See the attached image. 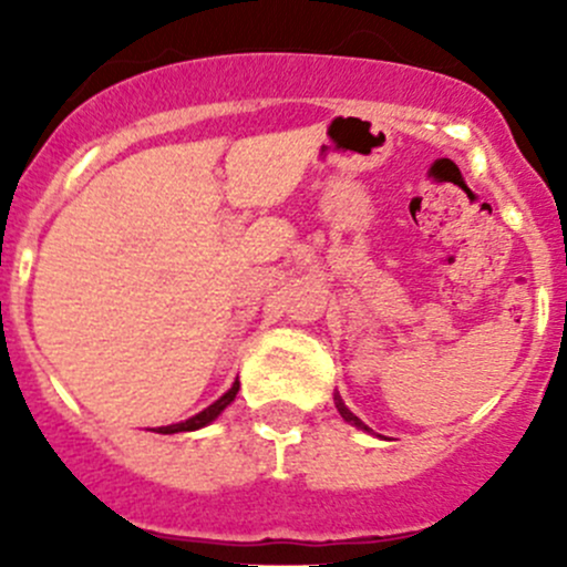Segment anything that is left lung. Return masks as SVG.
Returning <instances> with one entry per match:
<instances>
[{
    "instance_id": "left-lung-1",
    "label": "left lung",
    "mask_w": 567,
    "mask_h": 567,
    "mask_svg": "<svg viewBox=\"0 0 567 567\" xmlns=\"http://www.w3.org/2000/svg\"><path fill=\"white\" fill-rule=\"evenodd\" d=\"M337 409H340V414H342V416H346V420H348V422H353V425H357V427H364V422H362V420H359V416H353V414H351V411H348V409H346V405H342V400H340V398H337ZM364 431H368V427H364Z\"/></svg>"
}]
</instances>
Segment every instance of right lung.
Masks as SVG:
<instances>
[{
  "instance_id": "obj_1",
  "label": "right lung",
  "mask_w": 567,
  "mask_h": 567,
  "mask_svg": "<svg viewBox=\"0 0 567 567\" xmlns=\"http://www.w3.org/2000/svg\"><path fill=\"white\" fill-rule=\"evenodd\" d=\"M238 390H241V384H233L230 390H227L225 394H221L219 400H216L214 405H208V409L205 411H199V414H194L192 420H186V422H177V425H167V427H158L156 433H183V431H197V427H203V425H208V422H214L216 416L221 414V411L227 409V405L233 403V400H236V394H238Z\"/></svg>"
}]
</instances>
